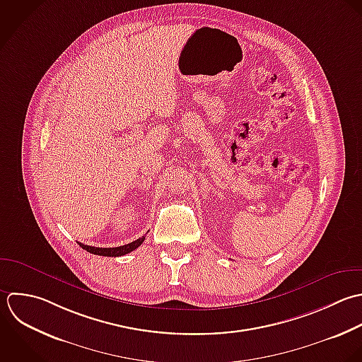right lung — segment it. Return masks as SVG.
Instances as JSON below:
<instances>
[{
    "label": "right lung",
    "mask_w": 362,
    "mask_h": 362,
    "mask_svg": "<svg viewBox=\"0 0 362 362\" xmlns=\"http://www.w3.org/2000/svg\"><path fill=\"white\" fill-rule=\"evenodd\" d=\"M145 237L142 238H138L127 245H121V247H115V248H98V247H90V245H84L81 243H78V245L86 250L87 252L90 254H94V255H101V257H122L125 254H129L131 251L136 250L142 243H144Z\"/></svg>",
    "instance_id": "1"
}]
</instances>
